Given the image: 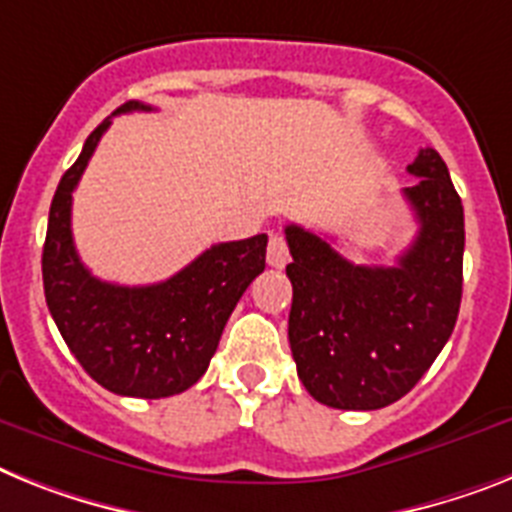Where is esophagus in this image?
<instances>
[{
	"mask_svg": "<svg viewBox=\"0 0 512 512\" xmlns=\"http://www.w3.org/2000/svg\"><path fill=\"white\" fill-rule=\"evenodd\" d=\"M289 263V247L283 242L281 234H270L268 242V265L270 268H283Z\"/></svg>",
	"mask_w": 512,
	"mask_h": 512,
	"instance_id": "34e87169",
	"label": "esophagus"
}]
</instances>
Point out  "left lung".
Returning a JSON list of instances; mask_svg holds the SVG:
<instances>
[{
  "instance_id": "left-lung-1",
  "label": "left lung",
  "mask_w": 512,
  "mask_h": 512,
  "mask_svg": "<svg viewBox=\"0 0 512 512\" xmlns=\"http://www.w3.org/2000/svg\"><path fill=\"white\" fill-rule=\"evenodd\" d=\"M403 197L419 231L395 265H354L322 236L286 226L294 263L289 343L296 372L330 409L375 411L409 393L458 320L463 294V205L448 166L422 148Z\"/></svg>"
}]
</instances>
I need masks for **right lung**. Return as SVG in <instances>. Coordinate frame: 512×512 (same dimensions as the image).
<instances>
[{
  "label": "right lung",
  "mask_w": 512,
  "mask_h": 512,
  "mask_svg": "<svg viewBox=\"0 0 512 512\" xmlns=\"http://www.w3.org/2000/svg\"><path fill=\"white\" fill-rule=\"evenodd\" d=\"M127 111L150 106L127 101L114 114ZM109 124L111 117L90 132L51 200L41 257L46 304L64 343L98 385L130 398H169L205 375L236 302L265 270L268 236L213 244L176 276L150 286L90 276L72 242V192Z\"/></svg>",
  "instance_id": "right-lung-1"
}]
</instances>
